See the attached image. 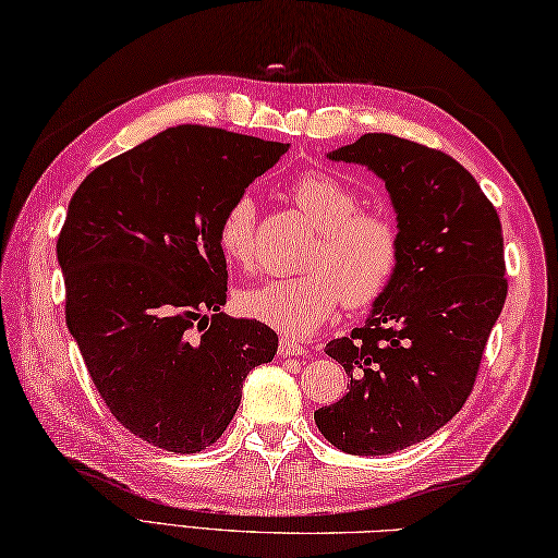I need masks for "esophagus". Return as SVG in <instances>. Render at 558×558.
<instances>
[{"label": "esophagus", "instance_id": "1", "mask_svg": "<svg viewBox=\"0 0 558 558\" xmlns=\"http://www.w3.org/2000/svg\"><path fill=\"white\" fill-rule=\"evenodd\" d=\"M306 352H310V350L300 345V340H294L290 336L280 338V350H278L280 357H302V354H306Z\"/></svg>", "mask_w": 558, "mask_h": 558}]
</instances>
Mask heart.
Wrapping results in <instances>:
<instances>
[{
    "label": "heart",
    "mask_w": 558,
    "mask_h": 558,
    "mask_svg": "<svg viewBox=\"0 0 558 558\" xmlns=\"http://www.w3.org/2000/svg\"><path fill=\"white\" fill-rule=\"evenodd\" d=\"M286 196L316 228L304 272L272 278L242 294V312L290 338H306L336 314L340 302L366 310L384 298L400 264V232L381 210L360 208L352 186L328 172L294 177ZM256 206L234 198L218 222V248L234 266L254 264Z\"/></svg>",
    "instance_id": "heart-1"
}]
</instances>
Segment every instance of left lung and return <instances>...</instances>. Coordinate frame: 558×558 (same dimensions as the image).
Wrapping results in <instances>:
<instances>
[{"label":"left lung","mask_w":558,"mask_h":558,"mask_svg":"<svg viewBox=\"0 0 558 558\" xmlns=\"http://www.w3.org/2000/svg\"><path fill=\"white\" fill-rule=\"evenodd\" d=\"M328 158L386 182L400 264L366 324L326 345L350 390L314 420L345 453L388 456L441 429L472 393L508 294L501 220L475 177L417 141L364 134Z\"/></svg>","instance_id":"8db88e82"}]
</instances>
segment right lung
Instances as JSON below:
<instances>
[{
  "instance_id": "add662e5",
  "label": "right lung",
  "mask_w": 558,
  "mask_h": 558,
  "mask_svg": "<svg viewBox=\"0 0 558 558\" xmlns=\"http://www.w3.org/2000/svg\"><path fill=\"white\" fill-rule=\"evenodd\" d=\"M288 144L182 124L93 170L57 240L66 326L100 398L144 441L198 453L228 429L276 330L220 312L218 222Z\"/></svg>"
}]
</instances>
